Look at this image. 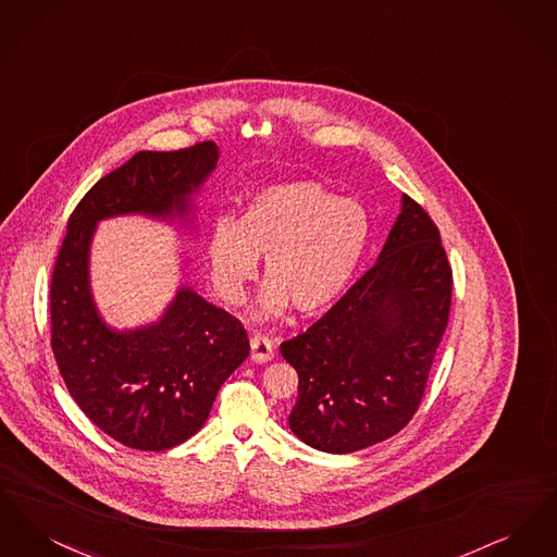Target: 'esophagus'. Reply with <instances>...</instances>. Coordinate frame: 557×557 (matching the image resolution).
<instances>
[{"label":"esophagus","instance_id":"34e87169","mask_svg":"<svg viewBox=\"0 0 557 557\" xmlns=\"http://www.w3.org/2000/svg\"><path fill=\"white\" fill-rule=\"evenodd\" d=\"M273 355H275V346L269 336L257 334L250 338V359L255 363H265L269 359H273Z\"/></svg>","mask_w":557,"mask_h":557}]
</instances>
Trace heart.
Returning <instances> with one entry per match:
<instances>
[{
    "label": "heart",
    "mask_w": 557,
    "mask_h": 557,
    "mask_svg": "<svg viewBox=\"0 0 557 557\" xmlns=\"http://www.w3.org/2000/svg\"><path fill=\"white\" fill-rule=\"evenodd\" d=\"M370 242V216L355 198H338L311 180H292L255 191L239 219L219 216L207 238V261L219 298L246 300L265 257L257 318H282L294 307L311 318L327 311L348 288Z\"/></svg>",
    "instance_id": "b5f03b06"
}]
</instances>
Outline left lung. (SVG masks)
Instances as JSON below:
<instances>
[{
    "label": "left lung",
    "mask_w": 557,
    "mask_h": 557,
    "mask_svg": "<svg viewBox=\"0 0 557 557\" xmlns=\"http://www.w3.org/2000/svg\"><path fill=\"white\" fill-rule=\"evenodd\" d=\"M450 290L438 227L405 194L375 265L280 346L298 373L292 432L313 449L352 453L409 424L449 323Z\"/></svg>",
    "instance_id": "1"
}]
</instances>
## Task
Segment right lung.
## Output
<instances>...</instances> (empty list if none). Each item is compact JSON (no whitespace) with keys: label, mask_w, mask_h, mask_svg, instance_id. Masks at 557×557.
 I'll use <instances>...</instances> for the list:
<instances>
[{"label":"right lung","mask_w":557,"mask_h":557,"mask_svg":"<svg viewBox=\"0 0 557 557\" xmlns=\"http://www.w3.org/2000/svg\"><path fill=\"white\" fill-rule=\"evenodd\" d=\"M216 159L214 141L133 154L81 198L58 250L50 284L53 359L81 411L129 449H173L194 436L250 345L239 319L189 288L177 292L159 323L110 330L89 292V242L107 216L186 212L187 196Z\"/></svg>","instance_id":"add662e5"}]
</instances>
